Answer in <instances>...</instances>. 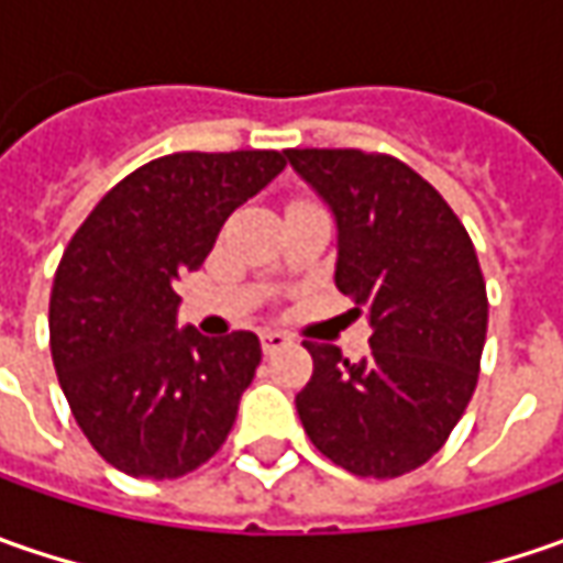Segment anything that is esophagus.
Returning a JSON list of instances; mask_svg holds the SVG:
<instances>
[{
  "instance_id": "esophagus-1",
  "label": "esophagus",
  "mask_w": 563,
  "mask_h": 563,
  "mask_svg": "<svg viewBox=\"0 0 563 563\" xmlns=\"http://www.w3.org/2000/svg\"><path fill=\"white\" fill-rule=\"evenodd\" d=\"M260 341H263V351H266V354H275V351H282V347L291 344V338L285 335V332H275V329H266V332L260 335Z\"/></svg>"
}]
</instances>
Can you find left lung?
I'll return each instance as SVG.
<instances>
[{
  "mask_svg": "<svg viewBox=\"0 0 563 563\" xmlns=\"http://www.w3.org/2000/svg\"><path fill=\"white\" fill-rule=\"evenodd\" d=\"M332 209L335 285L366 310L369 357L303 341L313 378L294 398L310 442L354 476L426 464L464 417L486 344V282L442 194L391 156L285 150Z\"/></svg>",
  "mask_w": 563,
  "mask_h": 563,
  "instance_id": "1",
  "label": "left lung"
}]
</instances>
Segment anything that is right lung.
I'll return each instance as SVG.
<instances>
[{"instance_id": "1", "label": "right lung", "mask_w": 563, "mask_h": 563, "mask_svg": "<svg viewBox=\"0 0 563 563\" xmlns=\"http://www.w3.org/2000/svg\"><path fill=\"white\" fill-rule=\"evenodd\" d=\"M285 153H172L112 187L62 253L49 347L80 432L109 464L178 479L228 439L260 338L178 329L175 285L225 219L285 168Z\"/></svg>"}]
</instances>
